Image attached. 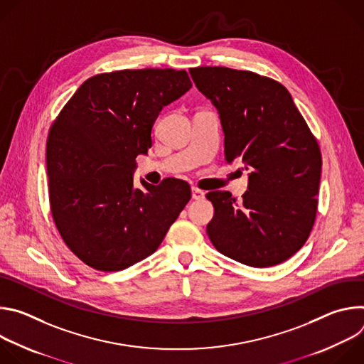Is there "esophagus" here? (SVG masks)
<instances>
[{
  "label": "esophagus",
  "instance_id": "34e87169",
  "mask_svg": "<svg viewBox=\"0 0 364 364\" xmlns=\"http://www.w3.org/2000/svg\"><path fill=\"white\" fill-rule=\"evenodd\" d=\"M204 191H201V190H198V188H196V187H193L191 188V197L194 198V200H203L204 198Z\"/></svg>",
  "mask_w": 364,
  "mask_h": 364
}]
</instances>
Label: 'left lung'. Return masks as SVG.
Masks as SVG:
<instances>
[{"label":"left lung","mask_w":364,"mask_h":364,"mask_svg":"<svg viewBox=\"0 0 364 364\" xmlns=\"http://www.w3.org/2000/svg\"><path fill=\"white\" fill-rule=\"evenodd\" d=\"M190 75L219 112L226 161L249 170L242 200L220 190L205 194L215 207L207 235L243 265H278L302 247L314 226L318 142L277 80L218 66L194 68Z\"/></svg>","instance_id":"obj_1"}]
</instances>
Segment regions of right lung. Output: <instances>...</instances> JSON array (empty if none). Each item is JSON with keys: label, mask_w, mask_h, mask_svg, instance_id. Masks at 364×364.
<instances>
[{"label": "right lung", "mask_w": 364, "mask_h": 364, "mask_svg": "<svg viewBox=\"0 0 364 364\" xmlns=\"http://www.w3.org/2000/svg\"><path fill=\"white\" fill-rule=\"evenodd\" d=\"M191 87L186 70L96 75L80 85L51 125L46 164L56 228L87 267L122 271L161 245L191 197L167 178L134 184L135 159L152 145L161 109Z\"/></svg>", "instance_id": "1"}]
</instances>
